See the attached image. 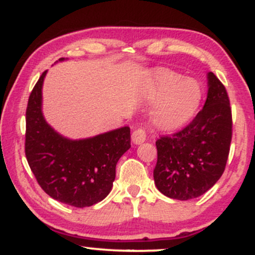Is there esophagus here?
I'll use <instances>...</instances> for the list:
<instances>
[{
  "label": "esophagus",
  "mask_w": 255,
  "mask_h": 255,
  "mask_svg": "<svg viewBox=\"0 0 255 255\" xmlns=\"http://www.w3.org/2000/svg\"><path fill=\"white\" fill-rule=\"evenodd\" d=\"M146 139V131L144 128H136L135 130L131 133V141L134 142L135 145H140L145 141Z\"/></svg>",
  "instance_id": "obj_1"
}]
</instances>
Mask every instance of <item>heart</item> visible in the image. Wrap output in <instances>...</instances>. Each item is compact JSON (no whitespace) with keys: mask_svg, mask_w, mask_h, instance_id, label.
<instances>
[{"mask_svg":"<svg viewBox=\"0 0 255 255\" xmlns=\"http://www.w3.org/2000/svg\"><path fill=\"white\" fill-rule=\"evenodd\" d=\"M148 97L159 102L152 121L163 130H177L192 121L200 107L203 89L195 79L176 72H159L148 87Z\"/></svg>","mask_w":255,"mask_h":255,"instance_id":"b5f03b06","label":"heart"}]
</instances>
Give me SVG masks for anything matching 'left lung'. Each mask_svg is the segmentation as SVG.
Returning <instances> with one entry per match:
<instances>
[{
    "instance_id": "left-lung-1",
    "label": "left lung",
    "mask_w": 255,
    "mask_h": 255,
    "mask_svg": "<svg viewBox=\"0 0 255 255\" xmlns=\"http://www.w3.org/2000/svg\"><path fill=\"white\" fill-rule=\"evenodd\" d=\"M204 108L182 130L156 141L153 178L158 191L177 200L203 195L224 172L229 156L233 120L224 85L207 73Z\"/></svg>"
}]
</instances>
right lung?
Returning a JSON list of instances; mask_svg holds the SVG:
<instances>
[{"label": "right lung", "mask_w": 255, "mask_h": 255, "mask_svg": "<svg viewBox=\"0 0 255 255\" xmlns=\"http://www.w3.org/2000/svg\"><path fill=\"white\" fill-rule=\"evenodd\" d=\"M45 75L46 71L34 85L26 109L28 165L43 191L52 199L74 207L92 206L113 188L116 164L130 147V129L122 127L80 140L61 135L43 116Z\"/></svg>", "instance_id": "1"}]
</instances>
